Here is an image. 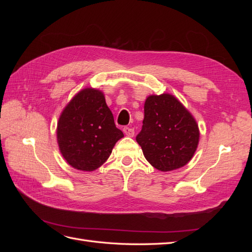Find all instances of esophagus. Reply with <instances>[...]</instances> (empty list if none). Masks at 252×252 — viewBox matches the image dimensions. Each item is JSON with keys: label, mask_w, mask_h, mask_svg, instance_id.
I'll use <instances>...</instances> for the list:
<instances>
[{"label": "esophagus", "mask_w": 252, "mask_h": 252, "mask_svg": "<svg viewBox=\"0 0 252 252\" xmlns=\"http://www.w3.org/2000/svg\"><path fill=\"white\" fill-rule=\"evenodd\" d=\"M123 131L127 136H133L134 135V129L130 127H124Z\"/></svg>", "instance_id": "obj_1"}]
</instances>
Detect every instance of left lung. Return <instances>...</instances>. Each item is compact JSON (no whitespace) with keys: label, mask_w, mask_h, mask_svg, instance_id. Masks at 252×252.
Returning <instances> with one entry per match:
<instances>
[{"label":"left lung","mask_w":252,"mask_h":252,"mask_svg":"<svg viewBox=\"0 0 252 252\" xmlns=\"http://www.w3.org/2000/svg\"><path fill=\"white\" fill-rule=\"evenodd\" d=\"M136 142L147 161L161 171L185 166L199 145L200 131L192 114L172 94L149 95Z\"/></svg>","instance_id":"1"}]
</instances>
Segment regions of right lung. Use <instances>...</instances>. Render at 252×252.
I'll return each mask as SVG.
<instances>
[{
    "label": "right lung",
    "instance_id": "right-lung-1",
    "mask_svg": "<svg viewBox=\"0 0 252 252\" xmlns=\"http://www.w3.org/2000/svg\"><path fill=\"white\" fill-rule=\"evenodd\" d=\"M123 136L114 124L104 94L94 88L75 94L58 122L61 154L68 164L82 171H94L103 165Z\"/></svg>",
    "mask_w": 252,
    "mask_h": 252
}]
</instances>
